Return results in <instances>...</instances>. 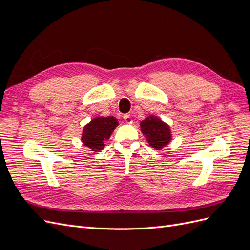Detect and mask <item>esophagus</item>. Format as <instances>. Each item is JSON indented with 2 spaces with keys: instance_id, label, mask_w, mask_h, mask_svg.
<instances>
[{
  "instance_id": "obj_1",
  "label": "esophagus",
  "mask_w": 250,
  "mask_h": 250,
  "mask_svg": "<svg viewBox=\"0 0 250 250\" xmlns=\"http://www.w3.org/2000/svg\"><path fill=\"white\" fill-rule=\"evenodd\" d=\"M123 118H124L125 122H126L127 124H132V123H133V120H132V118H131L130 115H124Z\"/></svg>"
}]
</instances>
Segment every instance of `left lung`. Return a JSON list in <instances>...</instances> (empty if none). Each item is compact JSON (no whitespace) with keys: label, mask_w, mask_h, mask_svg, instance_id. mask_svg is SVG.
Instances as JSON below:
<instances>
[{"label":"left lung","mask_w":250,"mask_h":250,"mask_svg":"<svg viewBox=\"0 0 250 250\" xmlns=\"http://www.w3.org/2000/svg\"><path fill=\"white\" fill-rule=\"evenodd\" d=\"M140 126L149 145L155 150H162L172 140L170 126L156 116H148L142 121Z\"/></svg>","instance_id":"left-lung-1"}]
</instances>
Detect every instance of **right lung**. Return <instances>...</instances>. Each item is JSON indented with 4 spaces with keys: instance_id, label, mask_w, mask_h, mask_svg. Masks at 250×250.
<instances>
[{
    "instance_id": "1",
    "label": "right lung",
    "mask_w": 250,
    "mask_h": 250,
    "mask_svg": "<svg viewBox=\"0 0 250 250\" xmlns=\"http://www.w3.org/2000/svg\"><path fill=\"white\" fill-rule=\"evenodd\" d=\"M118 125V119L115 117H96L83 128L81 142L95 152L100 151Z\"/></svg>"
}]
</instances>
